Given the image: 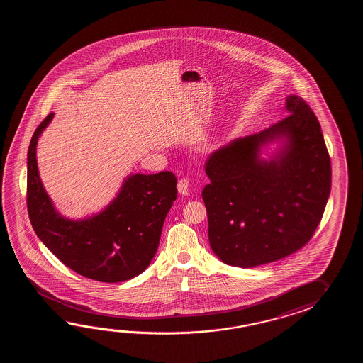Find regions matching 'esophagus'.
<instances>
[{
	"instance_id": "obj_1",
	"label": "esophagus",
	"mask_w": 363,
	"mask_h": 363,
	"mask_svg": "<svg viewBox=\"0 0 363 363\" xmlns=\"http://www.w3.org/2000/svg\"><path fill=\"white\" fill-rule=\"evenodd\" d=\"M178 192L182 196H186L189 193V182L186 179H180L178 183Z\"/></svg>"
}]
</instances>
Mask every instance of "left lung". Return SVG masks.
Masks as SVG:
<instances>
[{"instance_id": "obj_1", "label": "left lung", "mask_w": 363, "mask_h": 363, "mask_svg": "<svg viewBox=\"0 0 363 363\" xmlns=\"http://www.w3.org/2000/svg\"><path fill=\"white\" fill-rule=\"evenodd\" d=\"M288 116L255 135L232 140L206 161L202 191L208 241L230 266L275 262L308 244L331 192V161L320 124L301 97ZM271 143L277 147L263 159Z\"/></svg>"}]
</instances>
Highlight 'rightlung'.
<instances>
[{"label":"right lung","instance_id":"right-lung-1","mask_svg":"<svg viewBox=\"0 0 363 363\" xmlns=\"http://www.w3.org/2000/svg\"><path fill=\"white\" fill-rule=\"evenodd\" d=\"M55 113L41 122L27 153V208L43 244L71 270L104 283H119L147 270L160 245L163 223L177 200L170 171L130 174L111 202L80 219L62 216L40 179L36 147Z\"/></svg>","mask_w":363,"mask_h":363}]
</instances>
